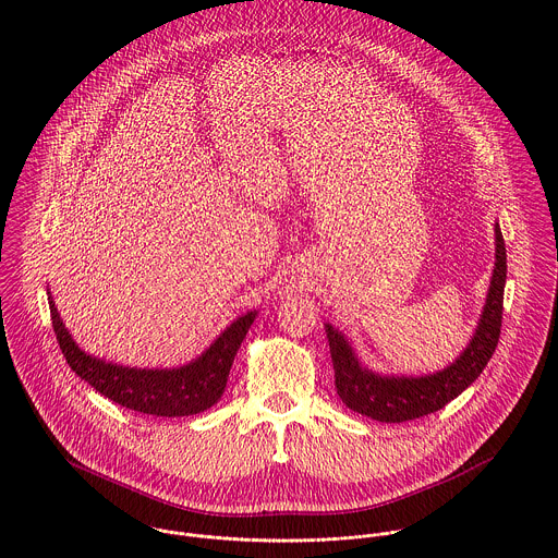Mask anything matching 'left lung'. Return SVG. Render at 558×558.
Masks as SVG:
<instances>
[{"instance_id":"8db88e82","label":"left lung","mask_w":558,"mask_h":558,"mask_svg":"<svg viewBox=\"0 0 558 558\" xmlns=\"http://www.w3.org/2000/svg\"><path fill=\"white\" fill-rule=\"evenodd\" d=\"M507 279V248L500 226L494 223V270L473 337L453 363L429 374H380L363 365L352 341L332 324H324L335 387L341 401L369 418L401 423L445 408L466 391L492 359L502 319V292Z\"/></svg>"}]
</instances>
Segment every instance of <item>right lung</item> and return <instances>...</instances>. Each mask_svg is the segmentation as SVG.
Wrapping results in <instances>:
<instances>
[{"instance_id":"1","label":"right lung","mask_w":558,"mask_h":558,"mask_svg":"<svg viewBox=\"0 0 558 558\" xmlns=\"http://www.w3.org/2000/svg\"><path fill=\"white\" fill-rule=\"evenodd\" d=\"M53 330L71 369L100 396L144 414L191 416L215 405L228 385V376L257 312H246L228 324L219 337L195 359L178 367H129L87 354L60 318L47 288Z\"/></svg>"}]
</instances>
